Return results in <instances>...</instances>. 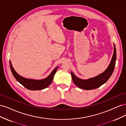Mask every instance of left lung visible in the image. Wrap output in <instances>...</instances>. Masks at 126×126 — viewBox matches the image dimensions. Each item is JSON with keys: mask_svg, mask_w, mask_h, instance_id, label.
I'll use <instances>...</instances> for the list:
<instances>
[{"mask_svg": "<svg viewBox=\"0 0 126 126\" xmlns=\"http://www.w3.org/2000/svg\"><path fill=\"white\" fill-rule=\"evenodd\" d=\"M113 54L111 62L107 68L100 75L88 79H82L77 77L73 72L71 71L72 80L75 84L80 89L91 90L97 88L107 81L112 74L116 62V49L115 44H113Z\"/></svg>", "mask_w": 126, "mask_h": 126, "instance_id": "1", "label": "left lung"}]
</instances>
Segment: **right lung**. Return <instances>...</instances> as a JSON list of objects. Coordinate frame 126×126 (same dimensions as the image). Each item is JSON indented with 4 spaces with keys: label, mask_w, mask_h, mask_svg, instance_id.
<instances>
[{
    "label": "right lung",
    "mask_w": 126,
    "mask_h": 126,
    "mask_svg": "<svg viewBox=\"0 0 126 126\" xmlns=\"http://www.w3.org/2000/svg\"><path fill=\"white\" fill-rule=\"evenodd\" d=\"M9 63L11 72H12V74L15 79L17 80V81L19 82L20 84H21L24 87L26 88L27 89L31 90H42L48 87L52 82L53 79H54V76L58 68V67H56L55 69H54L52 71L50 74L46 78L43 79L37 80L26 78L22 77V76L19 75L17 72L15 70L10 60L9 62Z\"/></svg>",
    "instance_id": "add662e5"
}]
</instances>
